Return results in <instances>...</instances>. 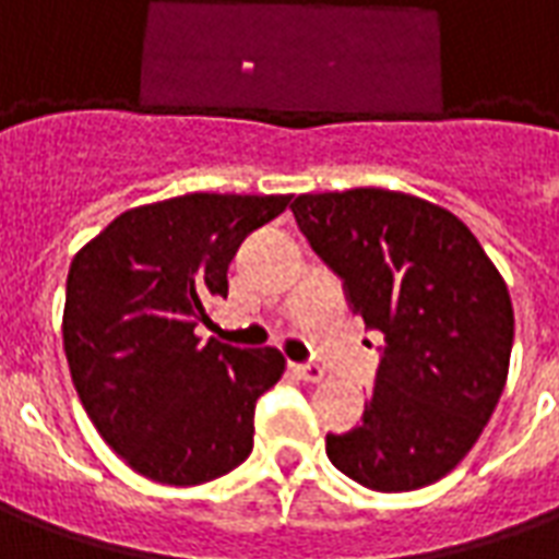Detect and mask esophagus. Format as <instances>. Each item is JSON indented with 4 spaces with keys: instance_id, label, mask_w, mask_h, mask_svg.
I'll return each instance as SVG.
<instances>
[{
    "instance_id": "obj_1",
    "label": "esophagus",
    "mask_w": 559,
    "mask_h": 559,
    "mask_svg": "<svg viewBox=\"0 0 559 559\" xmlns=\"http://www.w3.org/2000/svg\"><path fill=\"white\" fill-rule=\"evenodd\" d=\"M290 368H293V374L302 377V380H308V383H323V380H326V371H323V368L314 362H308V365L293 362Z\"/></svg>"
}]
</instances>
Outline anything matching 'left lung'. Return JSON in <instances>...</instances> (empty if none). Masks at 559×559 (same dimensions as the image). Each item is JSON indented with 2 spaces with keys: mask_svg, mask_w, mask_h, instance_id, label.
I'll return each instance as SVG.
<instances>
[{
  "mask_svg": "<svg viewBox=\"0 0 559 559\" xmlns=\"http://www.w3.org/2000/svg\"><path fill=\"white\" fill-rule=\"evenodd\" d=\"M290 209L353 314L386 338L362 425L326 433L329 461L374 491L443 479L503 395L515 338L506 281L467 224L421 197L350 188Z\"/></svg>",
  "mask_w": 559,
  "mask_h": 559,
  "instance_id": "1",
  "label": "left lung"
}]
</instances>
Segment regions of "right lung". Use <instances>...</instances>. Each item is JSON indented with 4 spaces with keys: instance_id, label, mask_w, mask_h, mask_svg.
<instances>
[{
    "instance_id": "add662e5",
    "label": "right lung",
    "mask_w": 559,
    "mask_h": 559,
    "mask_svg": "<svg viewBox=\"0 0 559 559\" xmlns=\"http://www.w3.org/2000/svg\"><path fill=\"white\" fill-rule=\"evenodd\" d=\"M290 194H182L122 212L66 284L68 368L104 443L164 485H203L254 449V404L284 374L275 347L197 338L248 233Z\"/></svg>"
}]
</instances>
